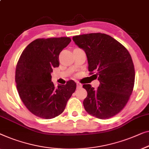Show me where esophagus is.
I'll return each instance as SVG.
<instances>
[{"label": "esophagus", "instance_id": "34e87169", "mask_svg": "<svg viewBox=\"0 0 149 149\" xmlns=\"http://www.w3.org/2000/svg\"><path fill=\"white\" fill-rule=\"evenodd\" d=\"M82 87V85L81 83H77V89H80Z\"/></svg>", "mask_w": 149, "mask_h": 149}]
</instances>
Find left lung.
I'll list each match as a JSON object with an SVG mask.
<instances>
[{
  "mask_svg": "<svg viewBox=\"0 0 149 149\" xmlns=\"http://www.w3.org/2000/svg\"><path fill=\"white\" fill-rule=\"evenodd\" d=\"M72 40L85 52L88 69L100 81L97 89L83 85L87 96L86 111L100 119H108L122 110L132 94L135 71L131 56L125 47L110 36L94 33L75 36Z\"/></svg>",
  "mask_w": 149,
  "mask_h": 149,
  "instance_id": "obj_1",
  "label": "left lung"
}]
</instances>
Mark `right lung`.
<instances>
[{
  "label": "right lung",
  "instance_id": "1",
  "mask_svg": "<svg viewBox=\"0 0 149 149\" xmlns=\"http://www.w3.org/2000/svg\"><path fill=\"white\" fill-rule=\"evenodd\" d=\"M70 42L67 37L37 39L25 48L17 62L15 82L19 97L39 118L52 119L61 114L76 89L72 80L57 88L51 81L53 68L59 66L60 53Z\"/></svg>",
  "mask_w": 149,
  "mask_h": 149
}]
</instances>
